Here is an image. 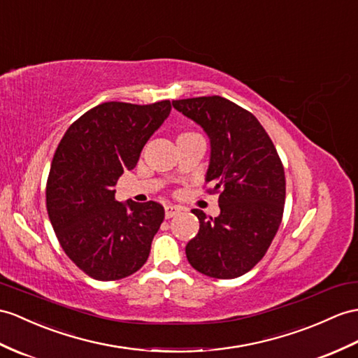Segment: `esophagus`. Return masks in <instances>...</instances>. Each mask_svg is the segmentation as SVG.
Segmentation results:
<instances>
[{"instance_id":"1","label":"esophagus","mask_w":358,"mask_h":358,"mask_svg":"<svg viewBox=\"0 0 358 358\" xmlns=\"http://www.w3.org/2000/svg\"><path fill=\"white\" fill-rule=\"evenodd\" d=\"M164 211H165V219H171V217L178 215L182 211V208L176 206V205H167Z\"/></svg>"}]
</instances>
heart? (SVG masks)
Listing matches in <instances>:
<instances>
[{
	"label": "heart",
	"mask_w": 358,
	"mask_h": 358,
	"mask_svg": "<svg viewBox=\"0 0 358 358\" xmlns=\"http://www.w3.org/2000/svg\"><path fill=\"white\" fill-rule=\"evenodd\" d=\"M184 135H185V134H184Z\"/></svg>",
	"instance_id": "obj_1"
}]
</instances>
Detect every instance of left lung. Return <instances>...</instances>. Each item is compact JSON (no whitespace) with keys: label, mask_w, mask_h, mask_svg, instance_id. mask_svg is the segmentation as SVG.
I'll return each mask as SVG.
<instances>
[{"label":"left lung","mask_w":358,"mask_h":358,"mask_svg":"<svg viewBox=\"0 0 358 358\" xmlns=\"http://www.w3.org/2000/svg\"><path fill=\"white\" fill-rule=\"evenodd\" d=\"M173 108L205 130L211 145L205 182L219 191L220 214L193 209L200 228L185 254L197 272L219 280L248 273L281 224L285 176L259 121L219 95L174 100Z\"/></svg>","instance_id":"8db88e82"}]
</instances>
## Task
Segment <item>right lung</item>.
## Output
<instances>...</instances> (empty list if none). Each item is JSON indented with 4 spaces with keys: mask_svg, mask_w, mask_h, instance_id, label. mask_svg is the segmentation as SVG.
Returning a JSON list of instances; mask_svg holds the SVG:
<instances>
[{
    "mask_svg": "<svg viewBox=\"0 0 358 358\" xmlns=\"http://www.w3.org/2000/svg\"><path fill=\"white\" fill-rule=\"evenodd\" d=\"M170 110L169 100L101 103L60 139L47 182L48 217L65 254L94 280H121L149 258L164 208L153 200L118 202L113 187L135 169Z\"/></svg>",
    "mask_w": 358,
    "mask_h": 358,
    "instance_id": "add662e5",
    "label": "right lung"
}]
</instances>
